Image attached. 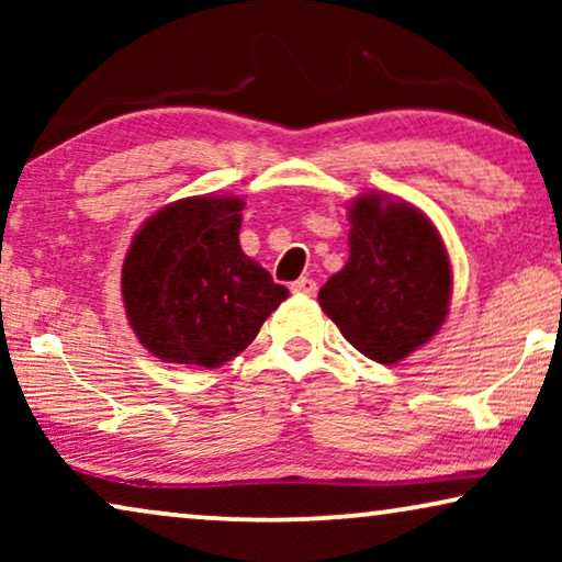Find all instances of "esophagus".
Returning <instances> with one entry per match:
<instances>
[{
  "label": "esophagus",
  "mask_w": 562,
  "mask_h": 562,
  "mask_svg": "<svg viewBox=\"0 0 562 562\" xmlns=\"http://www.w3.org/2000/svg\"><path fill=\"white\" fill-rule=\"evenodd\" d=\"M291 291H294V294H306V296H314L317 294V283H314L312 279H296L294 283H291Z\"/></svg>",
  "instance_id": "1"
}]
</instances>
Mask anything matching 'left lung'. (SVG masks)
<instances>
[{
    "mask_svg": "<svg viewBox=\"0 0 562 562\" xmlns=\"http://www.w3.org/2000/svg\"><path fill=\"white\" fill-rule=\"evenodd\" d=\"M348 217L350 258L319 289V306L366 358L398 363L448 317V250L417 206L386 194L352 199Z\"/></svg>",
    "mask_w": 562,
    "mask_h": 562,
    "instance_id": "obj_1",
    "label": "left lung"
}]
</instances>
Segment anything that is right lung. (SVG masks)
<instances>
[{"instance_id":"1","label":"right lung","mask_w":562,"mask_h":562,"mask_svg":"<svg viewBox=\"0 0 562 562\" xmlns=\"http://www.w3.org/2000/svg\"><path fill=\"white\" fill-rule=\"evenodd\" d=\"M245 202L189 196L137 229L122 263L127 322L166 363L220 368L256 340L289 296L240 248Z\"/></svg>"}]
</instances>
